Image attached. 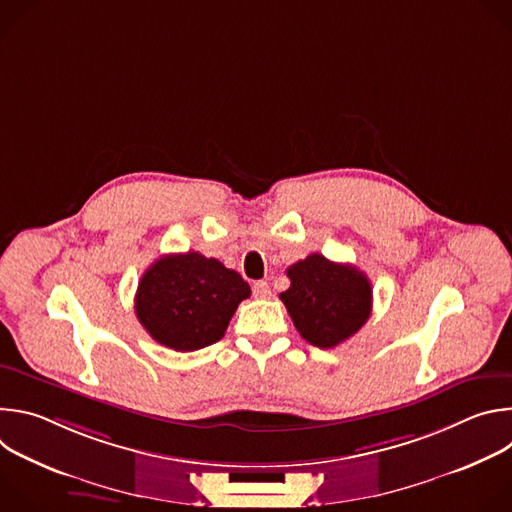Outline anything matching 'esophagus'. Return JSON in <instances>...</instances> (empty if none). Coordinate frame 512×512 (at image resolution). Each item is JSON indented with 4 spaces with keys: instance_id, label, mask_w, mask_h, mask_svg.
Returning <instances> with one entry per match:
<instances>
[{
    "instance_id": "obj_1",
    "label": "esophagus",
    "mask_w": 512,
    "mask_h": 512,
    "mask_svg": "<svg viewBox=\"0 0 512 512\" xmlns=\"http://www.w3.org/2000/svg\"><path fill=\"white\" fill-rule=\"evenodd\" d=\"M253 296L259 300H265L271 296V287L267 281H255L253 283Z\"/></svg>"
}]
</instances>
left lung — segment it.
Segmentation results:
<instances>
[{
	"label": "left lung",
	"mask_w": 512,
	"mask_h": 512,
	"mask_svg": "<svg viewBox=\"0 0 512 512\" xmlns=\"http://www.w3.org/2000/svg\"><path fill=\"white\" fill-rule=\"evenodd\" d=\"M289 289L279 296L304 340L334 348L356 334L371 316L369 277L348 263H334L320 253L287 267Z\"/></svg>",
	"instance_id": "left-lung-1"
}]
</instances>
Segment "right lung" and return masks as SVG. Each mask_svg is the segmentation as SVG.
I'll use <instances>...</instances> for the list:
<instances>
[{
  "label": "right lung",
  "mask_w": 512,
  "mask_h": 512,
  "mask_svg": "<svg viewBox=\"0 0 512 512\" xmlns=\"http://www.w3.org/2000/svg\"><path fill=\"white\" fill-rule=\"evenodd\" d=\"M249 296V283L221 261L198 251L172 253L141 275L135 314L156 342L192 352L221 340Z\"/></svg>",
  "instance_id": "1"
}]
</instances>
